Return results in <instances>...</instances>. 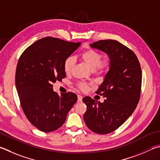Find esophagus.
<instances>
[{"mask_svg": "<svg viewBox=\"0 0 160 160\" xmlns=\"http://www.w3.org/2000/svg\"><path fill=\"white\" fill-rule=\"evenodd\" d=\"M78 101H82V97L81 95H78Z\"/></svg>", "mask_w": 160, "mask_h": 160, "instance_id": "34e87169", "label": "esophagus"}]
</instances>
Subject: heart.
<instances>
[{"label": "heart", "mask_w": 160, "mask_h": 160, "mask_svg": "<svg viewBox=\"0 0 160 160\" xmlns=\"http://www.w3.org/2000/svg\"><path fill=\"white\" fill-rule=\"evenodd\" d=\"M80 57L85 64L92 69L94 73L101 75L105 72L110 66V62L107 59H103L101 52L92 49H88L82 52ZM75 64V60L72 57L66 58L63 63V70L66 74H70ZM77 87L82 91L88 89V85L86 82H78Z\"/></svg>", "instance_id": "b5f03b06"}]
</instances>
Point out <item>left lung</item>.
<instances>
[{
    "label": "left lung",
    "mask_w": 160,
    "mask_h": 160,
    "mask_svg": "<svg viewBox=\"0 0 160 160\" xmlns=\"http://www.w3.org/2000/svg\"><path fill=\"white\" fill-rule=\"evenodd\" d=\"M108 55L110 69L96 93L104 102L89 97L82 98L87 110L84 121L98 134L118 129L136 109L141 96L142 72L137 57L132 50L115 40H101L90 45Z\"/></svg>",
    "instance_id": "left-lung-1"
}]
</instances>
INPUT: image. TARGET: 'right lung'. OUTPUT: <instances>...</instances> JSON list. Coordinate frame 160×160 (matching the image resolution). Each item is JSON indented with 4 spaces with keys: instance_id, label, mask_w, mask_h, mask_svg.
<instances>
[{
    "instance_id": "add662e5",
    "label": "right lung",
    "mask_w": 160,
    "mask_h": 160,
    "mask_svg": "<svg viewBox=\"0 0 160 160\" xmlns=\"http://www.w3.org/2000/svg\"><path fill=\"white\" fill-rule=\"evenodd\" d=\"M81 42L45 37L28 47L19 57L15 84L20 104L26 117L38 129L51 132L65 122L78 100L67 92L59 95L52 83L66 77L63 63Z\"/></svg>"
}]
</instances>
